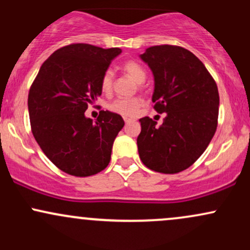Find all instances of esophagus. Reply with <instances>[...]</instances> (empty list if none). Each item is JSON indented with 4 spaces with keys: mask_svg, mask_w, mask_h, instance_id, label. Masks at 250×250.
Segmentation results:
<instances>
[{
    "mask_svg": "<svg viewBox=\"0 0 250 250\" xmlns=\"http://www.w3.org/2000/svg\"><path fill=\"white\" fill-rule=\"evenodd\" d=\"M125 125H130V123L133 122V120H130V119H125Z\"/></svg>",
    "mask_w": 250,
    "mask_h": 250,
    "instance_id": "34e87169",
    "label": "esophagus"
}]
</instances>
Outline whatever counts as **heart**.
I'll return each mask as SVG.
<instances>
[{"label": "heart", "mask_w": 250, "mask_h": 250, "mask_svg": "<svg viewBox=\"0 0 250 250\" xmlns=\"http://www.w3.org/2000/svg\"><path fill=\"white\" fill-rule=\"evenodd\" d=\"M122 70L130 76L136 83H143L147 79V71L136 61H127L122 64ZM114 75L110 70H105L100 80V88L103 94H110L113 90ZM142 105V100L140 97L131 99H117L109 103L108 109L113 113L119 114L123 117H134L139 113Z\"/></svg>", "instance_id": "b5f03b06"}]
</instances>
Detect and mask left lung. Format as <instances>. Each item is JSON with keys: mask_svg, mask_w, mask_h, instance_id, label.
Here are the masks:
<instances>
[{"mask_svg": "<svg viewBox=\"0 0 250 250\" xmlns=\"http://www.w3.org/2000/svg\"><path fill=\"white\" fill-rule=\"evenodd\" d=\"M141 59L154 74V109L167 116L160 127L150 117L140 119V159L157 173H180L203 154L216 131V82L191 51L179 45H154Z\"/></svg>", "mask_w": 250, "mask_h": 250, "instance_id": "1", "label": "left lung"}]
</instances>
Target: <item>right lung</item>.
I'll return each mask as SVG.
<instances>
[{
    "label": "right lung",
    "instance_id": "1",
    "mask_svg": "<svg viewBox=\"0 0 250 250\" xmlns=\"http://www.w3.org/2000/svg\"><path fill=\"white\" fill-rule=\"evenodd\" d=\"M120 48L71 43L43 62L28 95L31 133L45 156L64 173L85 177L110 162L115 137L125 125L119 114L84 116L102 94L100 80Z\"/></svg>",
    "mask_w": 250,
    "mask_h": 250
}]
</instances>
